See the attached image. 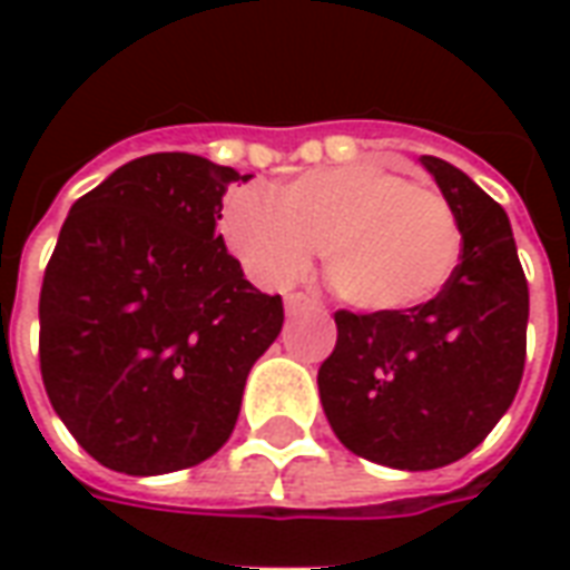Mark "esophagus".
<instances>
[{
  "mask_svg": "<svg viewBox=\"0 0 570 570\" xmlns=\"http://www.w3.org/2000/svg\"><path fill=\"white\" fill-rule=\"evenodd\" d=\"M302 311H321V302H317V298L302 296V293L286 296V314H302Z\"/></svg>",
  "mask_w": 570,
  "mask_h": 570,
  "instance_id": "1",
  "label": "esophagus"
}]
</instances>
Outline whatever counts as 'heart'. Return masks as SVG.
I'll return each instance as SVG.
<instances>
[{
  "instance_id": "1",
  "label": "heart",
  "mask_w": 570,
  "mask_h": 570,
  "mask_svg": "<svg viewBox=\"0 0 570 570\" xmlns=\"http://www.w3.org/2000/svg\"><path fill=\"white\" fill-rule=\"evenodd\" d=\"M223 232L259 284L286 286L323 247L335 293L366 314L419 308L452 277L461 228L449 200L375 161L317 167L268 198L237 188Z\"/></svg>"
}]
</instances>
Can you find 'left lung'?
<instances>
[{
	"mask_svg": "<svg viewBox=\"0 0 570 570\" xmlns=\"http://www.w3.org/2000/svg\"><path fill=\"white\" fill-rule=\"evenodd\" d=\"M461 228V262L436 298L396 314L338 311L317 372L333 433L366 461L436 470L473 452L525 370L528 284L510 219L454 164L421 155Z\"/></svg>",
	"mask_w": 570,
	"mask_h": 570,
	"instance_id": "left-lung-1",
	"label": "left lung"
}]
</instances>
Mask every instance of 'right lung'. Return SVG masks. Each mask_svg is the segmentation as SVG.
Here are the masks:
<instances>
[{"mask_svg": "<svg viewBox=\"0 0 570 570\" xmlns=\"http://www.w3.org/2000/svg\"><path fill=\"white\" fill-rule=\"evenodd\" d=\"M237 179L249 174L188 151L142 155L60 228L39 296L42 382L109 470L161 476L219 452L281 335V296L249 284L216 232Z\"/></svg>", "mask_w": 570, "mask_h": 570, "instance_id": "1", "label": "right lung"}]
</instances>
